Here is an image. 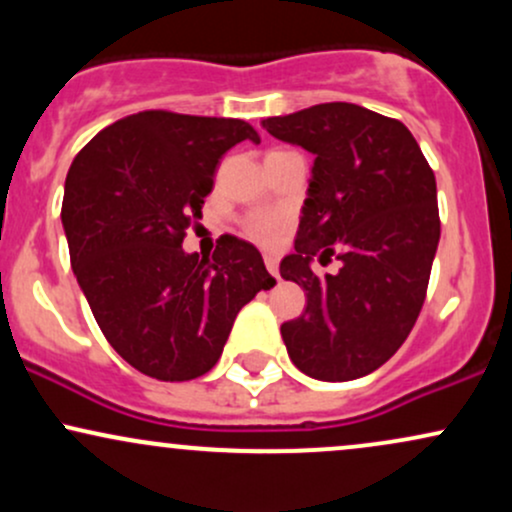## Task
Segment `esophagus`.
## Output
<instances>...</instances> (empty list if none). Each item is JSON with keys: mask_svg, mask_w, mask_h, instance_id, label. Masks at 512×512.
Instances as JSON below:
<instances>
[{"mask_svg": "<svg viewBox=\"0 0 512 512\" xmlns=\"http://www.w3.org/2000/svg\"><path fill=\"white\" fill-rule=\"evenodd\" d=\"M264 264H267L269 274H272L274 279H279V260H276L274 255H264Z\"/></svg>", "mask_w": 512, "mask_h": 512, "instance_id": "obj_1", "label": "esophagus"}]
</instances>
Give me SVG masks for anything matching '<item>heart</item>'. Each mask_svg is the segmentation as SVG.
Instances as JSON below:
<instances>
[{
	"mask_svg": "<svg viewBox=\"0 0 512 512\" xmlns=\"http://www.w3.org/2000/svg\"><path fill=\"white\" fill-rule=\"evenodd\" d=\"M284 226L286 216L281 211H255L243 221V231L257 243H274Z\"/></svg>",
	"mask_w": 512,
	"mask_h": 512,
	"instance_id": "obj_1",
	"label": "heart"
}]
</instances>
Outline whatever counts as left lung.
Masks as SVG:
<instances>
[{
	"mask_svg": "<svg viewBox=\"0 0 512 512\" xmlns=\"http://www.w3.org/2000/svg\"><path fill=\"white\" fill-rule=\"evenodd\" d=\"M262 127L315 154L313 180L281 276L305 289V313L281 325L298 370L327 383L373 373L409 337L440 240L436 175L399 120L354 103H320ZM337 254L343 269H309Z\"/></svg>",
	"mask_w": 512,
	"mask_h": 512,
	"instance_id": "obj_1",
	"label": "left lung"
}]
</instances>
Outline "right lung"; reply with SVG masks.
I'll return each mask as SVG.
<instances>
[{"label": "right lung", "mask_w": 512, "mask_h": 512, "mask_svg": "<svg viewBox=\"0 0 512 512\" xmlns=\"http://www.w3.org/2000/svg\"><path fill=\"white\" fill-rule=\"evenodd\" d=\"M245 139L260 144L245 120L144 110L98 132L69 168L62 226L76 281L110 346L149 378L209 373L240 308L276 284L236 236L211 257L182 250L216 166Z\"/></svg>", "instance_id": "1"}]
</instances>
